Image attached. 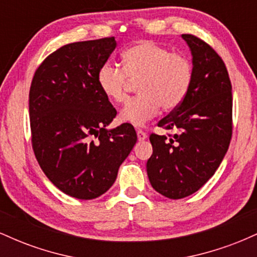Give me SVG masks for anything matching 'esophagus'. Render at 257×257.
<instances>
[{"label":"esophagus","instance_id":"34e87169","mask_svg":"<svg viewBox=\"0 0 257 257\" xmlns=\"http://www.w3.org/2000/svg\"><path fill=\"white\" fill-rule=\"evenodd\" d=\"M137 134H138V139H139V141H144V140H146V138H147V134L144 131H141V129H138L137 131Z\"/></svg>","mask_w":257,"mask_h":257}]
</instances>
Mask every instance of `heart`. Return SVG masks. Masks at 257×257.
Wrapping results in <instances>:
<instances>
[{"label":"heart","mask_w":257,"mask_h":257,"mask_svg":"<svg viewBox=\"0 0 257 257\" xmlns=\"http://www.w3.org/2000/svg\"><path fill=\"white\" fill-rule=\"evenodd\" d=\"M123 69L112 63L100 66L96 81L110 101L122 104L128 98L131 82H137L140 95L129 100L119 113V120L141 126L157 116L159 108L172 111L184 102L193 81L191 60L181 53H170L166 47L140 41L122 54Z\"/></svg>","instance_id":"1"}]
</instances>
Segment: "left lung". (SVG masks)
Listing matches in <instances>:
<instances>
[{
    "mask_svg": "<svg viewBox=\"0 0 257 257\" xmlns=\"http://www.w3.org/2000/svg\"><path fill=\"white\" fill-rule=\"evenodd\" d=\"M193 81L179 107L158 122L175 134L150 135L153 153L146 169L152 187L170 199L197 192L214 175L232 138V85L220 55L193 35Z\"/></svg>",
    "mask_w": 257,
    "mask_h": 257,
    "instance_id": "8db88e82",
    "label": "left lung"
}]
</instances>
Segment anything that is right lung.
<instances>
[{"mask_svg":"<svg viewBox=\"0 0 257 257\" xmlns=\"http://www.w3.org/2000/svg\"><path fill=\"white\" fill-rule=\"evenodd\" d=\"M114 37L69 43L38 66L29 94L31 141L46 176L77 199H94L116 181L137 143L134 126H107L117 111L96 75L116 48Z\"/></svg>","mask_w":257,"mask_h":257,"instance_id":"add662e5","label":"right lung"}]
</instances>
